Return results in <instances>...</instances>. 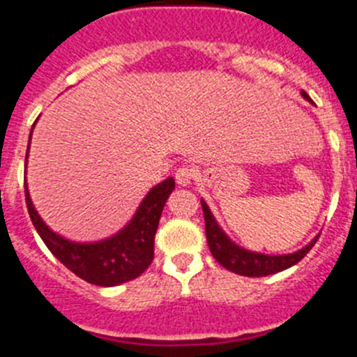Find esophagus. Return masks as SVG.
I'll return each instance as SVG.
<instances>
[{
    "label": "esophagus",
    "mask_w": 357,
    "mask_h": 357,
    "mask_svg": "<svg viewBox=\"0 0 357 357\" xmlns=\"http://www.w3.org/2000/svg\"><path fill=\"white\" fill-rule=\"evenodd\" d=\"M195 176H197V172L191 166H182V168H178L175 172V181L176 184L181 185H189L195 181Z\"/></svg>",
    "instance_id": "34e87169"
}]
</instances>
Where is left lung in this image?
<instances>
[{"mask_svg": "<svg viewBox=\"0 0 357 357\" xmlns=\"http://www.w3.org/2000/svg\"><path fill=\"white\" fill-rule=\"evenodd\" d=\"M302 96L311 102V98L307 96L305 91H302ZM202 209H204V218H206V236L207 245L211 248L214 259L222 264L223 268L230 270V272L238 273V275L245 277H264L272 275V273L282 272L286 268L293 266L301 259H304V255L307 254L313 245L317 243L318 236L311 243H307L304 248L293 252V254L284 255H268V254H257V252H250L247 248H241L236 245L234 241H230L229 236L222 230V227L218 225L214 220L213 213L207 207V204L202 200Z\"/></svg>", "mask_w": 357, "mask_h": 357, "instance_id": "left-lung-1", "label": "left lung"}]
</instances>
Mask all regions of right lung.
Masks as SVG:
<instances>
[{
  "label": "right lung",
  "instance_id": "1",
  "mask_svg": "<svg viewBox=\"0 0 357 357\" xmlns=\"http://www.w3.org/2000/svg\"><path fill=\"white\" fill-rule=\"evenodd\" d=\"M33 130V127H31ZM31 137V134H30ZM30 148V141H28ZM26 166V160H24ZM175 189V181L168 176L148 191L134 218L119 230L118 234L94 243H75L56 234L43 222V218L31 204L30 193L24 184L28 214L39 232L44 245L50 248L75 275L96 286H118L139 277L153 261V241L159 227L164 204Z\"/></svg>",
  "mask_w": 357,
  "mask_h": 357
}]
</instances>
